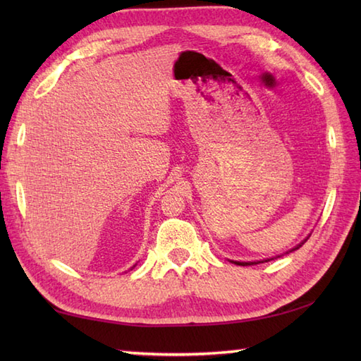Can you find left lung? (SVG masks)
<instances>
[{
  "instance_id": "obj_1",
  "label": "left lung",
  "mask_w": 361,
  "mask_h": 361,
  "mask_svg": "<svg viewBox=\"0 0 361 361\" xmlns=\"http://www.w3.org/2000/svg\"><path fill=\"white\" fill-rule=\"evenodd\" d=\"M309 237H310V235H309ZM309 237H307V239H309ZM307 239H305L304 242H301V243H299V245H296V247H295L293 250H290V252H291V251H295V250H298V248H301V247H302V245H304L305 242H307ZM268 260H271V259L259 260V262H239V260H231V262H233V264H235V265H242V267H247V265H256V264H262V262H268Z\"/></svg>"
}]
</instances>
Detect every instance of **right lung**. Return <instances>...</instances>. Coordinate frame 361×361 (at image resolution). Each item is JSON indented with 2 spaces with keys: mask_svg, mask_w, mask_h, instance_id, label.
<instances>
[{
  "mask_svg": "<svg viewBox=\"0 0 361 361\" xmlns=\"http://www.w3.org/2000/svg\"><path fill=\"white\" fill-rule=\"evenodd\" d=\"M133 267H135V265H133Z\"/></svg>",
  "mask_w": 361,
  "mask_h": 361,
  "instance_id": "1",
  "label": "right lung"
}]
</instances>
